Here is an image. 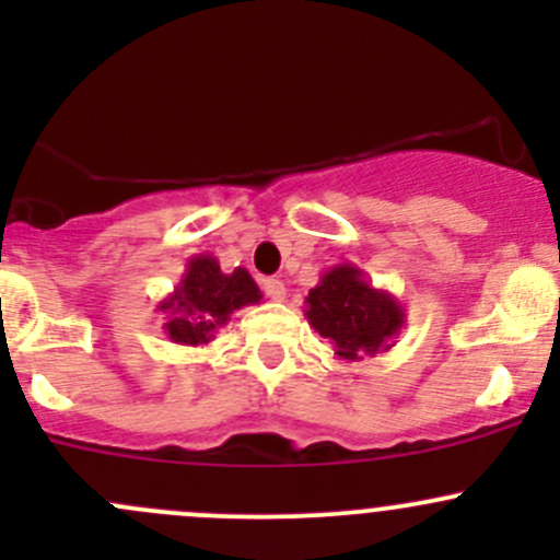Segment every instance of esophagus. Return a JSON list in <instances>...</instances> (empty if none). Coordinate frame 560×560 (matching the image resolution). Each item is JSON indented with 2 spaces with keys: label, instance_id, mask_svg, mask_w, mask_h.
<instances>
[{
  "label": "esophagus",
  "instance_id": "1",
  "mask_svg": "<svg viewBox=\"0 0 560 560\" xmlns=\"http://www.w3.org/2000/svg\"><path fill=\"white\" fill-rule=\"evenodd\" d=\"M262 292L270 298V301H284L287 287L281 284L279 279H265V281H262Z\"/></svg>",
  "mask_w": 560,
  "mask_h": 560
}]
</instances>
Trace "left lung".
I'll return each instance as SVG.
<instances>
[{
  "mask_svg": "<svg viewBox=\"0 0 560 560\" xmlns=\"http://www.w3.org/2000/svg\"><path fill=\"white\" fill-rule=\"evenodd\" d=\"M308 325L327 338L338 360L358 363L387 352L406 325V308L387 290L371 284L363 270L341 262L325 270L306 295Z\"/></svg>",
  "mask_w": 560,
  "mask_h": 560,
  "instance_id": "obj_1",
  "label": "left lung"
}]
</instances>
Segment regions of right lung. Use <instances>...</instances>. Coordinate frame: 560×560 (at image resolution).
I'll return each instance as SVG.
<instances>
[{"label": "right lung", "instance_id": "right-lung-1", "mask_svg": "<svg viewBox=\"0 0 560 560\" xmlns=\"http://www.w3.org/2000/svg\"><path fill=\"white\" fill-rule=\"evenodd\" d=\"M262 301L257 281L246 268L224 273L217 257L195 254L186 262L184 276L156 312L165 314V336L180 347L211 343L219 327H224L238 308Z\"/></svg>", "mask_w": 560, "mask_h": 560}]
</instances>
